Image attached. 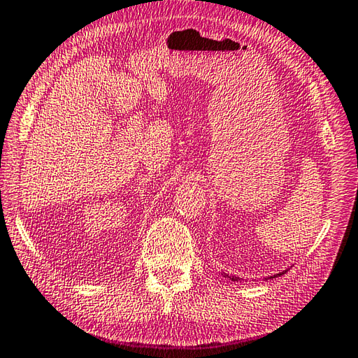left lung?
<instances>
[{
  "label": "left lung",
  "mask_w": 358,
  "mask_h": 358,
  "mask_svg": "<svg viewBox=\"0 0 358 358\" xmlns=\"http://www.w3.org/2000/svg\"><path fill=\"white\" fill-rule=\"evenodd\" d=\"M285 272H286V271H283V272H280V273H275V275H273V277H280V275H283V273H285ZM227 277H229V275H227ZM273 277H271V278H273ZM229 278H231V280H234V281H235V280H238V278H235V277H229Z\"/></svg>",
  "instance_id": "8db88e82"
}]
</instances>
